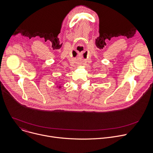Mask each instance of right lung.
I'll return each mask as SVG.
<instances>
[{"mask_svg": "<svg viewBox=\"0 0 153 153\" xmlns=\"http://www.w3.org/2000/svg\"><path fill=\"white\" fill-rule=\"evenodd\" d=\"M60 87H61V86H59V88H60Z\"/></svg>", "mask_w": 153, "mask_h": 153, "instance_id": "add662e5", "label": "right lung"}]
</instances>
